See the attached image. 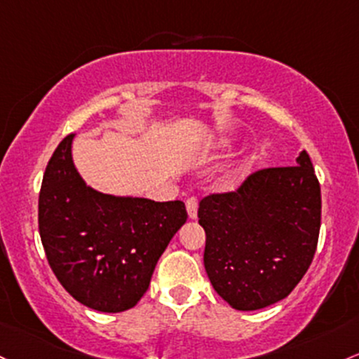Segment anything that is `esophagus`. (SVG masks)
I'll return each instance as SVG.
<instances>
[{"label":"esophagus","instance_id":"obj_1","mask_svg":"<svg viewBox=\"0 0 359 359\" xmlns=\"http://www.w3.org/2000/svg\"><path fill=\"white\" fill-rule=\"evenodd\" d=\"M186 206L189 218L196 219V216H198V198H196V196H191V198L186 201Z\"/></svg>","mask_w":359,"mask_h":359}]
</instances>
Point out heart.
<instances>
[{"label":"heart","instance_id":"heart-1","mask_svg":"<svg viewBox=\"0 0 359 359\" xmlns=\"http://www.w3.org/2000/svg\"><path fill=\"white\" fill-rule=\"evenodd\" d=\"M218 147H226V141H219Z\"/></svg>","mask_w":359,"mask_h":359}]
</instances>
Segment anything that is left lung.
Wrapping results in <instances>:
<instances>
[{"instance_id": "8db88e82", "label": "left lung", "mask_w": 359, "mask_h": 359, "mask_svg": "<svg viewBox=\"0 0 359 359\" xmlns=\"http://www.w3.org/2000/svg\"><path fill=\"white\" fill-rule=\"evenodd\" d=\"M293 167L259 168L235 191L201 199L204 267L235 310L286 298L309 271L320 231V184L306 151Z\"/></svg>"}]
</instances>
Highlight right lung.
Instances as JSON below:
<instances>
[{
  "instance_id": "right-lung-1",
  "label": "right lung",
  "mask_w": 359,
  "mask_h": 359,
  "mask_svg": "<svg viewBox=\"0 0 359 359\" xmlns=\"http://www.w3.org/2000/svg\"><path fill=\"white\" fill-rule=\"evenodd\" d=\"M73 137L54 149L39 194L47 262L76 302L98 312H124L147 293L160 255L187 222L186 204L86 187L71 158Z\"/></svg>"
}]
</instances>
